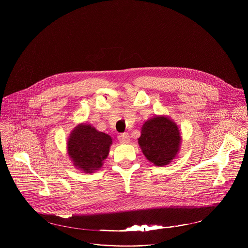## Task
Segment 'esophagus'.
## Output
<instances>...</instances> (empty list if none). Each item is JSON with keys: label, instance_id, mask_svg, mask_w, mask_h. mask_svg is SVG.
I'll list each match as a JSON object with an SVG mask.
<instances>
[{"label": "esophagus", "instance_id": "34e87169", "mask_svg": "<svg viewBox=\"0 0 248 248\" xmlns=\"http://www.w3.org/2000/svg\"><path fill=\"white\" fill-rule=\"evenodd\" d=\"M119 140H120V142L121 143H127L128 141H129V139H130V137H129V134L127 133V132H124V133H121L120 135H119Z\"/></svg>", "mask_w": 248, "mask_h": 248}]
</instances>
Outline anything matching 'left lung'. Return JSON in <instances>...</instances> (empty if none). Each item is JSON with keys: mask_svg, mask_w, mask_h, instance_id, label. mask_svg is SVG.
Segmentation results:
<instances>
[{"mask_svg": "<svg viewBox=\"0 0 248 248\" xmlns=\"http://www.w3.org/2000/svg\"><path fill=\"white\" fill-rule=\"evenodd\" d=\"M180 143L179 128L167 117H155L147 121L138 138L143 154L156 166L168 165L178 153Z\"/></svg>", "mask_w": 248, "mask_h": 248, "instance_id": "left-lung-1", "label": "left lung"}]
</instances>
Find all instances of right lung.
<instances>
[{
	"label": "right lung",
	"mask_w": 248,
	"mask_h": 248,
	"mask_svg": "<svg viewBox=\"0 0 248 248\" xmlns=\"http://www.w3.org/2000/svg\"><path fill=\"white\" fill-rule=\"evenodd\" d=\"M112 137L88 124H79L70 134L67 151L78 169L85 172L99 170L109 154Z\"/></svg>",
	"instance_id": "1"
}]
</instances>
